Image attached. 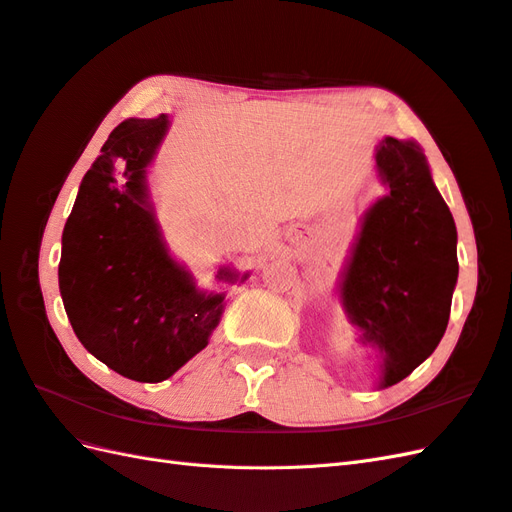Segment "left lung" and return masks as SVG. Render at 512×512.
Listing matches in <instances>:
<instances>
[{"label": "left lung", "mask_w": 512, "mask_h": 512, "mask_svg": "<svg viewBox=\"0 0 512 512\" xmlns=\"http://www.w3.org/2000/svg\"><path fill=\"white\" fill-rule=\"evenodd\" d=\"M375 161L390 194L364 216L340 299L364 338L384 353L386 388L430 358L445 334L458 235L417 144L386 137Z\"/></svg>", "instance_id": "left-lung-1"}]
</instances>
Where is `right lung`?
Instances as JSON below:
<instances>
[{
	"label": "right lung",
	"mask_w": 512,
	"mask_h": 512,
	"mask_svg": "<svg viewBox=\"0 0 512 512\" xmlns=\"http://www.w3.org/2000/svg\"><path fill=\"white\" fill-rule=\"evenodd\" d=\"M165 130L161 115L126 120L109 135L80 183L58 264L78 340L115 373L148 384L207 347L224 307V294L198 292L174 264L146 202V165Z\"/></svg>",
	"instance_id": "1"
}]
</instances>
